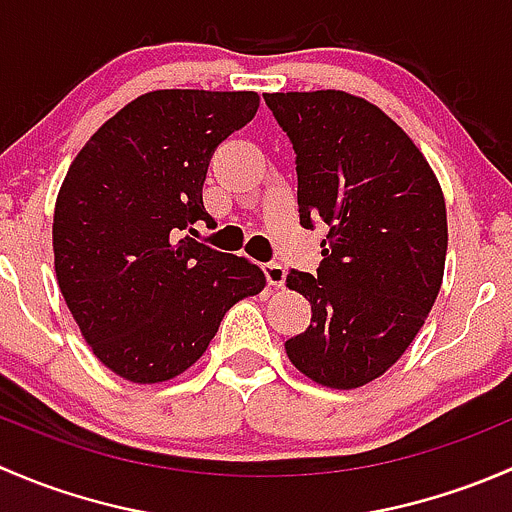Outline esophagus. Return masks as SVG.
Returning <instances> with one entry per match:
<instances>
[{"instance_id": "1", "label": "esophagus", "mask_w": 512, "mask_h": 512, "mask_svg": "<svg viewBox=\"0 0 512 512\" xmlns=\"http://www.w3.org/2000/svg\"><path fill=\"white\" fill-rule=\"evenodd\" d=\"M265 277H267V282H270L272 287H282V285H285L287 272H285V267L280 265V262H267Z\"/></svg>"}]
</instances>
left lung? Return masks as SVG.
<instances>
[{
	"instance_id": "1",
	"label": "left lung",
	"mask_w": 512,
	"mask_h": 512,
	"mask_svg": "<svg viewBox=\"0 0 512 512\" xmlns=\"http://www.w3.org/2000/svg\"><path fill=\"white\" fill-rule=\"evenodd\" d=\"M265 103L294 148L299 223L329 225L317 275H287L314 322L287 339V356L317 384L356 389L399 361L436 302L448 247L441 185L364 98L289 91Z\"/></svg>"
}]
</instances>
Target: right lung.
Wrapping results in <instances>:
<instances>
[{
  "instance_id": "1",
  "label": "right lung",
  "mask_w": 512,
  "mask_h": 512,
  "mask_svg": "<svg viewBox=\"0 0 512 512\" xmlns=\"http://www.w3.org/2000/svg\"><path fill=\"white\" fill-rule=\"evenodd\" d=\"M257 106L255 91H151L108 118L66 173L56 280L94 354L133 384L183 374L227 309L265 287L260 267L193 237L213 223L210 158Z\"/></svg>"
}]
</instances>
